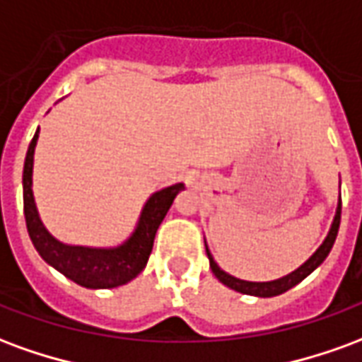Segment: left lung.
Wrapping results in <instances>:
<instances>
[{
    "mask_svg": "<svg viewBox=\"0 0 362 362\" xmlns=\"http://www.w3.org/2000/svg\"><path fill=\"white\" fill-rule=\"evenodd\" d=\"M339 221H341V199H339V204H337V211H335L334 223H332V228H329V233H327L326 240L322 243L318 250L312 254L310 258L304 262L303 266L295 269L293 273H288L285 277H281V279L275 281H266V283H254V281H243V279H236L233 275H228L221 269L217 264H215V259L211 258V254L207 250V246H205V252H207V258H209V267H211V272L215 273V277L223 283V285H227L236 293H244V295H254V296H277L281 293H285L288 288H293L295 285H298L304 277H308L316 267L327 258V254L332 250V246L335 243V236H337V230H339Z\"/></svg>",
    "mask_w": 362,
    "mask_h": 362,
    "instance_id": "8db88e82",
    "label": "left lung"
}]
</instances>
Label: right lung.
Wrapping results in <instances>:
<instances>
[{"label":"right lung","instance_id":"add662e5","mask_svg":"<svg viewBox=\"0 0 362 362\" xmlns=\"http://www.w3.org/2000/svg\"><path fill=\"white\" fill-rule=\"evenodd\" d=\"M40 132V129H38ZM38 132L28 145L25 168H23V204H25V221L30 240L36 252L42 256L46 264L64 273L67 279L87 288H114L126 285L135 279L153 250V240L157 235L158 225L170 209L174 197L184 189V184H174L168 188L155 192L143 207L139 223L134 235L126 243L116 248H87V246H69L56 240L46 230L36 211L35 196H33V163H35V147Z\"/></svg>","mask_w":362,"mask_h":362}]
</instances>
